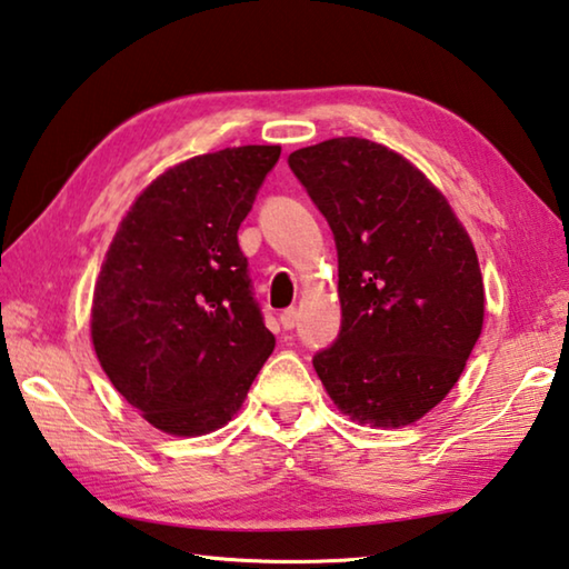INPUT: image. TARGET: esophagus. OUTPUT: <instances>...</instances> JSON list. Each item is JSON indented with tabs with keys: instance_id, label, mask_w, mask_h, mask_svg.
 I'll use <instances>...</instances> for the list:
<instances>
[{
	"instance_id": "1",
	"label": "esophagus",
	"mask_w": 569,
	"mask_h": 569,
	"mask_svg": "<svg viewBox=\"0 0 569 569\" xmlns=\"http://www.w3.org/2000/svg\"><path fill=\"white\" fill-rule=\"evenodd\" d=\"M279 322H282L284 330H292L297 325V310L295 307H290V310H284L282 315H279Z\"/></svg>"
}]
</instances>
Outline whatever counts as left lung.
Here are the masks:
<instances>
[{
    "label": "left lung",
    "mask_w": 569,
    "mask_h": 569,
    "mask_svg": "<svg viewBox=\"0 0 569 569\" xmlns=\"http://www.w3.org/2000/svg\"><path fill=\"white\" fill-rule=\"evenodd\" d=\"M290 169L338 244L342 328L312 366L350 421L411 426L449 396L481 335L469 231L423 171L368 138L300 148Z\"/></svg>",
    "instance_id": "left-lung-1"
}]
</instances>
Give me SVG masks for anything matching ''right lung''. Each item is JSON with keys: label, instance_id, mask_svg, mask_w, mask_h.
Instances as JSON below:
<instances>
[{"label": "right lung", "instance_id": "obj_1", "mask_svg": "<svg viewBox=\"0 0 569 569\" xmlns=\"http://www.w3.org/2000/svg\"><path fill=\"white\" fill-rule=\"evenodd\" d=\"M282 148L193 156L138 193L110 241L90 338L110 383L171 436L227 426L274 350L237 231Z\"/></svg>", "mask_w": 569, "mask_h": 569}]
</instances>
